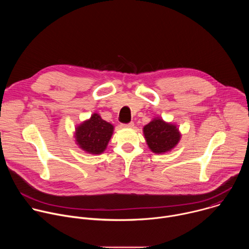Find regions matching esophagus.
Returning a JSON list of instances; mask_svg holds the SVG:
<instances>
[{
    "mask_svg": "<svg viewBox=\"0 0 249 249\" xmlns=\"http://www.w3.org/2000/svg\"><path fill=\"white\" fill-rule=\"evenodd\" d=\"M123 128H132V127H134V122H130V123H128V124H122L121 125Z\"/></svg>",
    "mask_w": 249,
    "mask_h": 249,
    "instance_id": "1",
    "label": "esophagus"
}]
</instances>
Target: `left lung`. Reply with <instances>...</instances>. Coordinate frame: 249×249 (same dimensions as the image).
Here are the masks:
<instances>
[{"label": "left lung", "mask_w": 249, "mask_h": 249, "mask_svg": "<svg viewBox=\"0 0 249 249\" xmlns=\"http://www.w3.org/2000/svg\"><path fill=\"white\" fill-rule=\"evenodd\" d=\"M143 133L149 149L155 154H165L174 149L181 139V133L176 124L155 117L144 126Z\"/></svg>", "instance_id": "1"}]
</instances>
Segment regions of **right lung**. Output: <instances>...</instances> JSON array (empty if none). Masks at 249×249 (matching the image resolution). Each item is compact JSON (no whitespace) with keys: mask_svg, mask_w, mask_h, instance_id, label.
<instances>
[{"mask_svg":"<svg viewBox=\"0 0 249 249\" xmlns=\"http://www.w3.org/2000/svg\"><path fill=\"white\" fill-rule=\"evenodd\" d=\"M113 131L111 123L103 120L99 114L92 113L89 119L76 126L74 138L79 148L86 153L100 155L107 148Z\"/></svg>","mask_w":249,"mask_h":249,"instance_id":"right-lung-1","label":"right lung"}]
</instances>
